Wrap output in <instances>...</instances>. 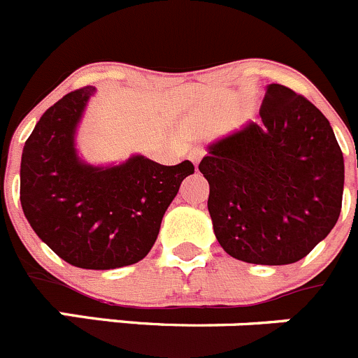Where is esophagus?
<instances>
[{"instance_id":"1","label":"esophagus","mask_w":358,"mask_h":358,"mask_svg":"<svg viewBox=\"0 0 358 358\" xmlns=\"http://www.w3.org/2000/svg\"><path fill=\"white\" fill-rule=\"evenodd\" d=\"M203 155H205V148H201V146H196V148H192V150H190V153H189V159L192 160V162H194L196 166H198V164H199V160L203 159Z\"/></svg>"}]
</instances>
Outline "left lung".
I'll return each instance as SVG.
<instances>
[{
  "label": "left lung",
  "mask_w": 358,
  "mask_h": 358,
  "mask_svg": "<svg viewBox=\"0 0 358 358\" xmlns=\"http://www.w3.org/2000/svg\"><path fill=\"white\" fill-rule=\"evenodd\" d=\"M259 116L212 143L199 171L220 247L240 262L289 265L336 226L345 159L329 120L293 90L266 86Z\"/></svg>",
  "instance_id": "1"
}]
</instances>
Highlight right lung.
<instances>
[{
  "label": "right lung",
  "instance_id": "right-lung-1",
  "mask_svg": "<svg viewBox=\"0 0 358 358\" xmlns=\"http://www.w3.org/2000/svg\"><path fill=\"white\" fill-rule=\"evenodd\" d=\"M93 86L66 93L43 113L24 143L21 205L33 231L66 263L111 270L141 262L190 160L162 166L132 155L118 166L79 159L76 132Z\"/></svg>",
  "mask_w": 358,
  "mask_h": 358
}]
</instances>
